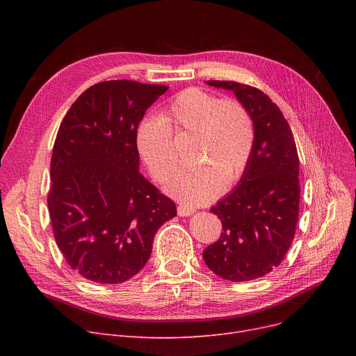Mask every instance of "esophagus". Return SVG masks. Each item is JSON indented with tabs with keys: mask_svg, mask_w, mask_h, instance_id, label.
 <instances>
[{
	"mask_svg": "<svg viewBox=\"0 0 356 356\" xmlns=\"http://www.w3.org/2000/svg\"><path fill=\"white\" fill-rule=\"evenodd\" d=\"M177 213H179V216H191V215L195 213V209L188 208V207H183V204H180V207L177 208Z\"/></svg>",
	"mask_w": 356,
	"mask_h": 356,
	"instance_id": "obj_1",
	"label": "esophagus"
}]
</instances>
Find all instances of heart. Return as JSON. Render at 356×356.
I'll list each match as a JSON object with an SVG mask.
<instances>
[{
    "instance_id": "1",
    "label": "heart",
    "mask_w": 356,
    "mask_h": 356,
    "mask_svg": "<svg viewBox=\"0 0 356 356\" xmlns=\"http://www.w3.org/2000/svg\"><path fill=\"white\" fill-rule=\"evenodd\" d=\"M163 118L144 117L136 131L137 149L149 173L165 181L175 172L172 128L195 133L193 159L199 161L173 177L165 189L168 195L199 207L220 193L223 181L231 186L244 175L255 140L254 121L245 106L189 88L172 98Z\"/></svg>"
}]
</instances>
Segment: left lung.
<instances>
[{
    "label": "left lung",
    "instance_id": "1",
    "mask_svg": "<svg viewBox=\"0 0 356 356\" xmlns=\"http://www.w3.org/2000/svg\"><path fill=\"white\" fill-rule=\"evenodd\" d=\"M207 83L234 92L254 121L255 140L236 188L211 208L222 234L203 259L222 278L250 282L278 267L293 242L300 202L297 148L283 112L264 92L229 81Z\"/></svg>",
    "mask_w": 356,
    "mask_h": 356
}]
</instances>
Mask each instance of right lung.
<instances>
[{
	"label": "right lung",
	"instance_id": "obj_1",
	"mask_svg": "<svg viewBox=\"0 0 356 356\" xmlns=\"http://www.w3.org/2000/svg\"><path fill=\"white\" fill-rule=\"evenodd\" d=\"M168 89L134 81L90 86L56 137L47 197L56 244L72 270L101 284L134 277L176 204L140 173L136 131Z\"/></svg>",
	"mask_w": 356,
	"mask_h": 356
}]
</instances>
